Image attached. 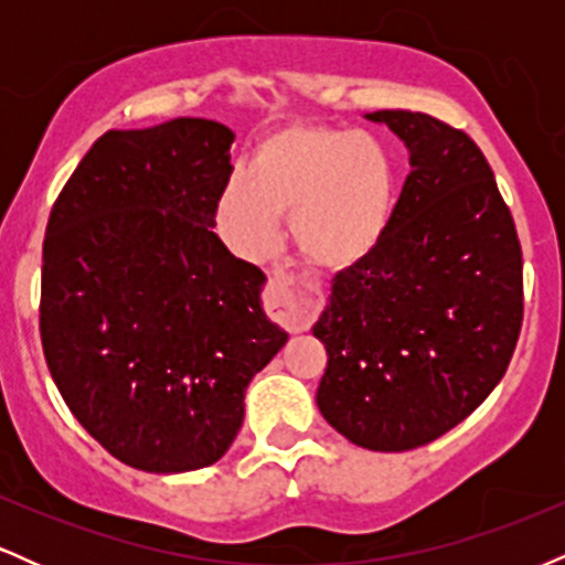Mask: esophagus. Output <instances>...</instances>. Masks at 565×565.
I'll use <instances>...</instances> for the list:
<instances>
[{
    "mask_svg": "<svg viewBox=\"0 0 565 565\" xmlns=\"http://www.w3.org/2000/svg\"><path fill=\"white\" fill-rule=\"evenodd\" d=\"M265 308H268L270 319L284 323V327L305 329L319 313L321 295L316 289L300 287L287 270L274 268L268 276Z\"/></svg>",
    "mask_w": 565,
    "mask_h": 565,
    "instance_id": "1",
    "label": "esophagus"
}]
</instances>
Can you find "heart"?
<instances>
[{
  "mask_svg": "<svg viewBox=\"0 0 565 565\" xmlns=\"http://www.w3.org/2000/svg\"><path fill=\"white\" fill-rule=\"evenodd\" d=\"M391 153L366 132L300 125L278 129L252 151L244 178L220 199L225 236L249 257L268 255L278 217L291 242L323 270L355 268L382 244L395 210Z\"/></svg>",
  "mask_w": 565,
  "mask_h": 565,
  "instance_id": "1",
  "label": "heart"
}]
</instances>
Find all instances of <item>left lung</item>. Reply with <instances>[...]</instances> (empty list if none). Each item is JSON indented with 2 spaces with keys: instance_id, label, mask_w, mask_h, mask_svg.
<instances>
[{
  "instance_id": "8db88e82",
  "label": "left lung",
  "mask_w": 565,
  "mask_h": 565,
  "mask_svg": "<svg viewBox=\"0 0 565 565\" xmlns=\"http://www.w3.org/2000/svg\"><path fill=\"white\" fill-rule=\"evenodd\" d=\"M406 142L391 228L340 270L313 334L327 348L316 404L350 444L408 451L483 404L523 323V252L483 151L430 114L374 111Z\"/></svg>"
}]
</instances>
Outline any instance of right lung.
I'll use <instances>...</instances> for the list:
<instances>
[{
	"instance_id": "right-lung-1",
	"label": "right lung",
	"mask_w": 565,
	"mask_h": 565,
	"mask_svg": "<svg viewBox=\"0 0 565 565\" xmlns=\"http://www.w3.org/2000/svg\"><path fill=\"white\" fill-rule=\"evenodd\" d=\"M233 132L180 119L108 129L55 199L39 332L57 391L119 462H217L252 377L287 345L260 305L265 274L217 238Z\"/></svg>"
}]
</instances>
